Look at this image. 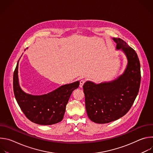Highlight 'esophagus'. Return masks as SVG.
I'll list each match as a JSON object with an SVG mask.
<instances>
[{"mask_svg":"<svg viewBox=\"0 0 153 153\" xmlns=\"http://www.w3.org/2000/svg\"><path fill=\"white\" fill-rule=\"evenodd\" d=\"M84 83H85V80H81L80 81V85H79V86H80V87H82L83 86V84H84Z\"/></svg>","mask_w":153,"mask_h":153,"instance_id":"34e87169","label":"esophagus"}]
</instances>
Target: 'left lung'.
Returning a JSON list of instances; mask_svg holds the SVG:
<instances>
[{
	"mask_svg": "<svg viewBox=\"0 0 153 153\" xmlns=\"http://www.w3.org/2000/svg\"><path fill=\"white\" fill-rule=\"evenodd\" d=\"M116 48L122 50L128 59L124 73L115 80L95 84L88 81L83 86L85 107L90 119L106 123L119 119L131 108L139 93L140 65L135 50L120 38H113Z\"/></svg>",
	"mask_w": 153,
	"mask_h": 153,
	"instance_id": "1",
	"label": "left lung"
}]
</instances>
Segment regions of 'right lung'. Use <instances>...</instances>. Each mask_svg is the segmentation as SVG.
Listing matches in <instances>:
<instances>
[{"label":"right lung","instance_id":"add662e5","mask_svg":"<svg viewBox=\"0 0 153 153\" xmlns=\"http://www.w3.org/2000/svg\"><path fill=\"white\" fill-rule=\"evenodd\" d=\"M18 63L19 61L13 74V90L21 110L30 120L37 124L50 125L60 122L70 96L79 87V82L61 86L47 94L30 95L24 92L19 86Z\"/></svg>","mask_w":153,"mask_h":153}]
</instances>
